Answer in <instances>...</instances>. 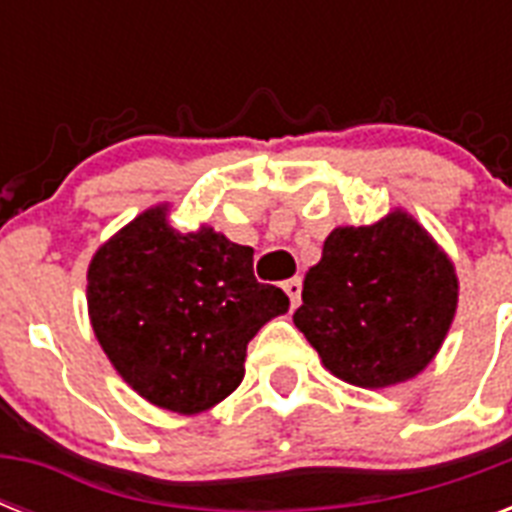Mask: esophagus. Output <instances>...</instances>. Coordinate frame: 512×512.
Instances as JSON below:
<instances>
[{"instance_id":"obj_1","label":"esophagus","mask_w":512,"mask_h":512,"mask_svg":"<svg viewBox=\"0 0 512 512\" xmlns=\"http://www.w3.org/2000/svg\"><path fill=\"white\" fill-rule=\"evenodd\" d=\"M284 292L289 295V303H292V308H297V305H300V295H303V281L300 279L284 281Z\"/></svg>"}]
</instances>
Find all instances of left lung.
<instances>
[{"label":"left lung","instance_id":"left-lung-1","mask_svg":"<svg viewBox=\"0 0 512 512\" xmlns=\"http://www.w3.org/2000/svg\"><path fill=\"white\" fill-rule=\"evenodd\" d=\"M457 273L412 215L342 225L305 273L295 327L321 364L358 388L412 380L441 348L457 311Z\"/></svg>","mask_w":512,"mask_h":512}]
</instances>
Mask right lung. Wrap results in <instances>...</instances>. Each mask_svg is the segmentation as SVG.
<instances>
[{"label":"right lung","instance_id":"1","mask_svg":"<svg viewBox=\"0 0 512 512\" xmlns=\"http://www.w3.org/2000/svg\"><path fill=\"white\" fill-rule=\"evenodd\" d=\"M252 255L209 225L177 233L167 204L95 252L92 329L132 390L170 412L199 414L239 388L249 340L289 311L279 287L255 279Z\"/></svg>","mask_w":512,"mask_h":512}]
</instances>
